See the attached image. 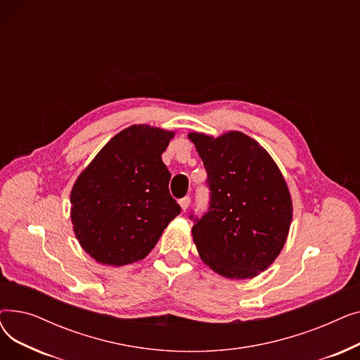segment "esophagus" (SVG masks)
<instances>
[{
  "label": "esophagus",
  "instance_id": "1",
  "mask_svg": "<svg viewBox=\"0 0 360 360\" xmlns=\"http://www.w3.org/2000/svg\"><path fill=\"white\" fill-rule=\"evenodd\" d=\"M190 202H191V198H190V197H184V198L179 200V205H181L182 212H185V210L188 209V207H190Z\"/></svg>",
  "mask_w": 360,
  "mask_h": 360
}]
</instances>
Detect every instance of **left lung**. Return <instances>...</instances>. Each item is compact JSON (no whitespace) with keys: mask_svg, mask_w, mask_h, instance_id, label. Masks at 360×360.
<instances>
[{"mask_svg":"<svg viewBox=\"0 0 360 360\" xmlns=\"http://www.w3.org/2000/svg\"><path fill=\"white\" fill-rule=\"evenodd\" d=\"M188 137L210 190L207 212L190 216L198 254L223 277L252 278L271 266L286 242L293 212L286 181L267 150L243 132Z\"/></svg>","mask_w":360,"mask_h":360,"instance_id":"left-lung-1","label":"left lung"}]
</instances>
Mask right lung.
Wrapping results in <instances>:
<instances>
[{"mask_svg": "<svg viewBox=\"0 0 360 360\" xmlns=\"http://www.w3.org/2000/svg\"><path fill=\"white\" fill-rule=\"evenodd\" d=\"M172 139V131L131 125L110 139L75 181L72 229L98 262L118 267L146 258L181 213L162 162Z\"/></svg>", "mask_w": 360, "mask_h": 360, "instance_id": "right-lung-1", "label": "right lung"}]
</instances>
